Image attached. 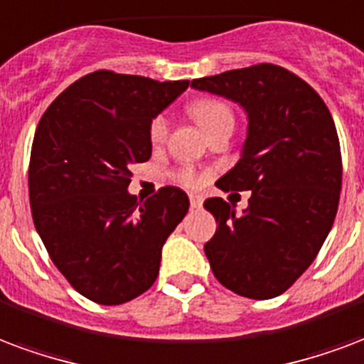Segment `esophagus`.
Returning <instances> with one entry per match:
<instances>
[{
	"instance_id": "1",
	"label": "esophagus",
	"mask_w": 364,
	"mask_h": 364,
	"mask_svg": "<svg viewBox=\"0 0 364 364\" xmlns=\"http://www.w3.org/2000/svg\"><path fill=\"white\" fill-rule=\"evenodd\" d=\"M189 203H191V208H203V203H204V198L200 195H191L189 196Z\"/></svg>"
}]
</instances>
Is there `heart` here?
<instances>
[{
  "instance_id": "b5f03b06",
  "label": "heart",
  "mask_w": 364,
  "mask_h": 364,
  "mask_svg": "<svg viewBox=\"0 0 364 364\" xmlns=\"http://www.w3.org/2000/svg\"><path fill=\"white\" fill-rule=\"evenodd\" d=\"M189 114L195 117V121L203 127V131L208 136H212L218 131H233L235 125V109L228 100L220 96H203L191 102ZM169 123L166 115H156L148 125V136L152 142H161L168 136ZM173 179L181 183L185 187H196L200 185V175L196 173L193 168H179L173 173Z\"/></svg>"
}]
</instances>
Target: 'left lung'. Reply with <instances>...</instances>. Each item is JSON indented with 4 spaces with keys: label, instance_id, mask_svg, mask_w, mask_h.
<instances>
[{
    "label": "left lung",
    "instance_id": "1",
    "mask_svg": "<svg viewBox=\"0 0 364 364\" xmlns=\"http://www.w3.org/2000/svg\"><path fill=\"white\" fill-rule=\"evenodd\" d=\"M191 85L249 114L243 158L216 183L225 193L250 191L249 208L235 216L223 198L204 203L218 223L204 245L210 268L241 297H278L312 264L338 212L341 150L330 109L309 82L274 63Z\"/></svg>",
    "mask_w": 364,
    "mask_h": 364
}]
</instances>
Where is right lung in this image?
Here are the masks:
<instances>
[{
  "mask_svg": "<svg viewBox=\"0 0 364 364\" xmlns=\"http://www.w3.org/2000/svg\"><path fill=\"white\" fill-rule=\"evenodd\" d=\"M187 86L102 69L75 80L40 119L32 220L53 264L94 303L121 305L150 289L161 247L189 210L177 187L144 203L127 193L131 168L152 154L150 121Z\"/></svg>",
  "mask_w": 364,
  "mask_h": 364,
  "instance_id": "1",
  "label": "right lung"
}]
</instances>
